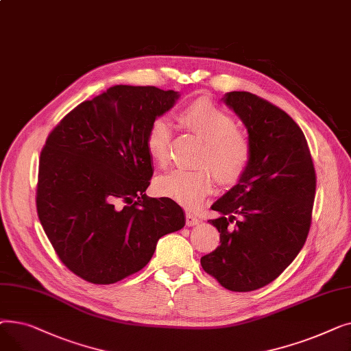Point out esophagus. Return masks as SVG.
<instances>
[{
    "label": "esophagus",
    "instance_id": "1",
    "mask_svg": "<svg viewBox=\"0 0 351 351\" xmlns=\"http://www.w3.org/2000/svg\"><path fill=\"white\" fill-rule=\"evenodd\" d=\"M200 220L193 213H186V226H196Z\"/></svg>",
    "mask_w": 351,
    "mask_h": 351
}]
</instances>
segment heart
<instances>
[{
	"instance_id": "obj_1",
	"label": "heart",
	"mask_w": 351,
	"mask_h": 351,
	"mask_svg": "<svg viewBox=\"0 0 351 351\" xmlns=\"http://www.w3.org/2000/svg\"><path fill=\"white\" fill-rule=\"evenodd\" d=\"M179 122L206 142L200 163L209 166L219 183L234 185L242 179L249 168L252 146L228 110L208 98H199L180 110ZM171 141L172 128L168 121L155 119L146 134L147 154L155 162L163 163L168 159ZM155 189L158 195L195 209L212 193L213 176L208 169H175L159 176Z\"/></svg>"
}]
</instances>
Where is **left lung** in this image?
<instances>
[{
    "label": "left lung",
    "mask_w": 351,
    "mask_h": 351,
    "mask_svg": "<svg viewBox=\"0 0 351 351\" xmlns=\"http://www.w3.org/2000/svg\"><path fill=\"white\" fill-rule=\"evenodd\" d=\"M223 101L247 129L252 158L237 185L212 205L220 246L200 265L225 289L252 291L278 279L304 246L316 172L304 134L285 110L245 90Z\"/></svg>",
    "instance_id": "1"
}]
</instances>
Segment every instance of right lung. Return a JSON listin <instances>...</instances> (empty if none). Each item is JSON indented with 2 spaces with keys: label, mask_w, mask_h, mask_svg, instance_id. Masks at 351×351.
<instances>
[{
  "label": "right lung",
  "mask_w": 351,
  "mask_h": 351,
  "mask_svg": "<svg viewBox=\"0 0 351 351\" xmlns=\"http://www.w3.org/2000/svg\"><path fill=\"white\" fill-rule=\"evenodd\" d=\"M179 94L115 85L73 108L40 158L36 212L61 262L81 279L112 285L143 269L165 234L185 226L169 197L145 191L154 175L151 123Z\"/></svg>",
  "instance_id": "right-lung-1"
}]
</instances>
